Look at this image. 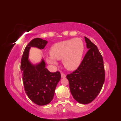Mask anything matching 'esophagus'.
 <instances>
[{
	"label": "esophagus",
	"mask_w": 121,
	"mask_h": 121,
	"mask_svg": "<svg viewBox=\"0 0 121 121\" xmlns=\"http://www.w3.org/2000/svg\"><path fill=\"white\" fill-rule=\"evenodd\" d=\"M61 78H65L66 77V75L63 73H61Z\"/></svg>",
	"instance_id": "esophagus-1"
}]
</instances>
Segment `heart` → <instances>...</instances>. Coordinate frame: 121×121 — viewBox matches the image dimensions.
Instances as JSON below:
<instances>
[{
	"mask_svg": "<svg viewBox=\"0 0 121 121\" xmlns=\"http://www.w3.org/2000/svg\"><path fill=\"white\" fill-rule=\"evenodd\" d=\"M84 52V44L80 38H74L57 43L50 48V55L45 57L51 65L57 64V61L62 60L66 69L74 70L81 64Z\"/></svg>",
	"mask_w": 121,
	"mask_h": 121,
	"instance_id": "heart-1",
	"label": "heart"
}]
</instances>
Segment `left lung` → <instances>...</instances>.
<instances>
[{
  "label": "left lung",
  "mask_w": 121,
  "mask_h": 121,
  "mask_svg": "<svg viewBox=\"0 0 121 121\" xmlns=\"http://www.w3.org/2000/svg\"><path fill=\"white\" fill-rule=\"evenodd\" d=\"M85 40L88 51L77 70L66 76L72 95L81 104L92 102L105 81L103 59L99 50L87 37Z\"/></svg>",
  "instance_id": "left-lung-1"
}]
</instances>
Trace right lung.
Returning <instances> with one entry per match:
<instances>
[{"label":"right lung","instance_id":"add662e5","mask_svg":"<svg viewBox=\"0 0 121 121\" xmlns=\"http://www.w3.org/2000/svg\"><path fill=\"white\" fill-rule=\"evenodd\" d=\"M47 43L48 41L42 39H34L25 48L21 60L25 91L30 100L39 106L47 105L52 101L56 86L61 79L59 72L52 73L45 68L46 64L43 58L36 64L29 59L31 47L43 49Z\"/></svg>","mask_w":121,"mask_h":121}]
</instances>
